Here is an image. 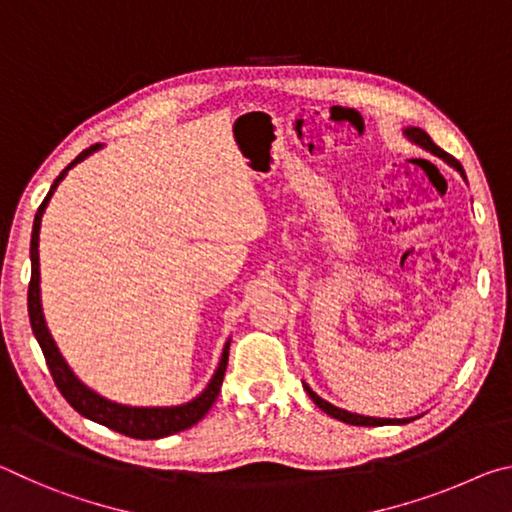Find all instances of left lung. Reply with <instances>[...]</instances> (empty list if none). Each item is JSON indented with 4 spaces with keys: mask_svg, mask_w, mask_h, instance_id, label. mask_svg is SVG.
Wrapping results in <instances>:
<instances>
[{
    "mask_svg": "<svg viewBox=\"0 0 512 512\" xmlns=\"http://www.w3.org/2000/svg\"><path fill=\"white\" fill-rule=\"evenodd\" d=\"M404 135L409 137L411 142H415L418 146H422L424 151H429V153H433V155H438V158H443L447 164H452V167L456 169V171H461V176L465 178V171H463V167H461V162H458L456 158H452V155L449 153H445L443 149H440V146H436L433 144V140L431 137L422 131V128H406L404 131ZM305 391L309 393V397L311 400H314V404L318 406L320 411H325L327 415H332V418H336V420H341V422H345V424H357V427H384V424H404V422H409V420H388V418H368V415H359V413H350V411H343V409H339V406H334V404H329V402H325L323 397H318L314 391H311V388L305 384Z\"/></svg>",
    "mask_w": 512,
    "mask_h": 512,
    "instance_id": "obj_1",
    "label": "left lung"
}]
</instances>
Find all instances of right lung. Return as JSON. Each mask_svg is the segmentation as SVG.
I'll use <instances>...</instances> for the list:
<instances>
[{
    "label": "right lung",
    "mask_w": 512,
    "mask_h": 512,
    "mask_svg": "<svg viewBox=\"0 0 512 512\" xmlns=\"http://www.w3.org/2000/svg\"><path fill=\"white\" fill-rule=\"evenodd\" d=\"M99 149V144L85 149L79 158L74 162H69L67 167L60 171V176L54 180L49 194L45 196V201L38 207L36 212V221H33V232H31V282H29V320H31V329L36 334V339L42 348V354H45V361L49 366L51 377H54L58 391L63 393L69 406H74V411H79L83 418H88L92 422H99L103 427H108L112 431L124 433V436L131 438H140V440H149V438H164L171 436V433L185 431L189 427L205 418V413L212 409V404L216 402V395L221 391L223 384V375L225 368H228V350H230V341L225 343L219 368H216L214 377L210 379L205 391L196 397V400L180 404V406H126V404H117L110 402L106 397H101L83 384V381L74 375L72 368L67 366V361L63 359V354L58 352L56 341L51 339L49 327L45 323V314H42V305H40V257H38V241H40V223H42V214H45V207L49 203V198L54 196L56 187L60 180L67 176V171L79 164L81 160L88 158L90 153Z\"/></svg>",
    "instance_id": "1"
}]
</instances>
